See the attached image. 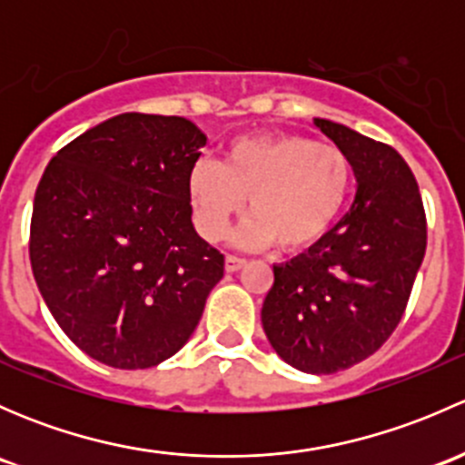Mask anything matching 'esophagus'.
<instances>
[{
	"label": "esophagus",
	"mask_w": 465,
	"mask_h": 465,
	"mask_svg": "<svg viewBox=\"0 0 465 465\" xmlns=\"http://www.w3.org/2000/svg\"><path fill=\"white\" fill-rule=\"evenodd\" d=\"M245 265H247V261L241 259V256L227 254V259H224V270L227 272H238V270H242Z\"/></svg>",
	"instance_id": "34e87169"
}]
</instances>
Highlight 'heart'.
I'll return each mask as SVG.
<instances>
[{"label":"heart","instance_id":"obj_1","mask_svg":"<svg viewBox=\"0 0 465 465\" xmlns=\"http://www.w3.org/2000/svg\"><path fill=\"white\" fill-rule=\"evenodd\" d=\"M351 186L353 168L340 145L288 133L236 139L223 163L203 157L189 175L195 227L206 241H223L250 198L252 215L238 242L279 241L283 250L320 242L344 211Z\"/></svg>","mask_w":465,"mask_h":465}]
</instances>
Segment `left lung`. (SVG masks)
Listing matches in <instances>:
<instances>
[{
    "label": "left lung",
    "mask_w": 465,
    "mask_h": 465,
    "mask_svg": "<svg viewBox=\"0 0 465 465\" xmlns=\"http://www.w3.org/2000/svg\"><path fill=\"white\" fill-rule=\"evenodd\" d=\"M315 124L349 154L358 193L306 254L274 265L261 322L285 362L326 376L367 360L396 331L423 262L428 220L414 173L391 145Z\"/></svg>",
    "instance_id": "1"
}]
</instances>
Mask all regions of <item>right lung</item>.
<instances>
[{"mask_svg":"<svg viewBox=\"0 0 465 465\" xmlns=\"http://www.w3.org/2000/svg\"><path fill=\"white\" fill-rule=\"evenodd\" d=\"M206 137L182 116L119 114L58 150L33 200V276L64 335L114 369L175 355L224 256L191 223Z\"/></svg>","mask_w":465,"mask_h":465,"instance_id":"1","label":"right lung"}]
</instances>
